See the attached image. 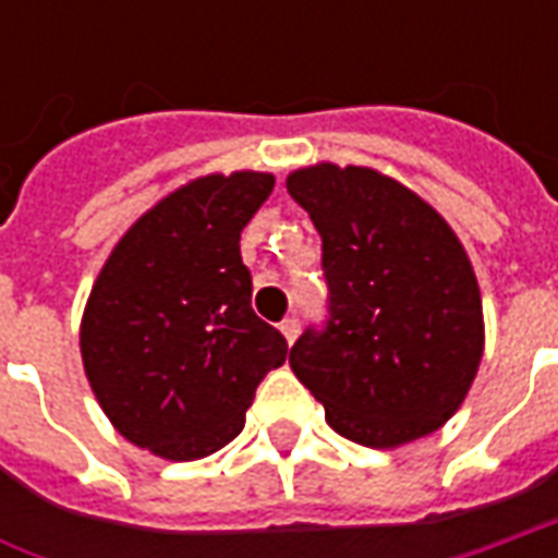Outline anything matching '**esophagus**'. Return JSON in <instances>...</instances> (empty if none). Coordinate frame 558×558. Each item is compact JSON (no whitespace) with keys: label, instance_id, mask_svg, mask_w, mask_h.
Instances as JSON below:
<instances>
[{"label":"esophagus","instance_id":"34e87169","mask_svg":"<svg viewBox=\"0 0 558 558\" xmlns=\"http://www.w3.org/2000/svg\"><path fill=\"white\" fill-rule=\"evenodd\" d=\"M280 331H283V338H287V343H292V340L299 338V319H283L280 323Z\"/></svg>","mask_w":558,"mask_h":558}]
</instances>
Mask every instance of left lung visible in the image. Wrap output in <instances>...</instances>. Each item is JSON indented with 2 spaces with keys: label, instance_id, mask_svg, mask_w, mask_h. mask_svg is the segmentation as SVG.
<instances>
[{
  "label": "left lung",
  "instance_id": "8db88e82",
  "mask_svg": "<svg viewBox=\"0 0 558 558\" xmlns=\"http://www.w3.org/2000/svg\"><path fill=\"white\" fill-rule=\"evenodd\" d=\"M287 191L323 235L331 319L290 350L331 430L398 448L439 430L484 355V311L466 247L436 208L374 167L314 163Z\"/></svg>",
  "mask_w": 558,
  "mask_h": 558
}]
</instances>
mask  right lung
Masks as SVG:
<instances>
[{
  "label": "right lung",
  "mask_w": 558,
  "mask_h": 558,
  "mask_svg": "<svg viewBox=\"0 0 558 558\" xmlns=\"http://www.w3.org/2000/svg\"><path fill=\"white\" fill-rule=\"evenodd\" d=\"M271 172H208L143 211L92 283L80 355L116 430L163 460H199L244 427L287 340L251 307L239 239Z\"/></svg>",
  "instance_id": "right-lung-1"
}]
</instances>
